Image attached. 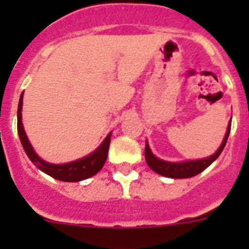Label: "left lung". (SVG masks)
<instances>
[{"label": "left lung", "mask_w": 249, "mask_h": 249, "mask_svg": "<svg viewBox=\"0 0 249 249\" xmlns=\"http://www.w3.org/2000/svg\"><path fill=\"white\" fill-rule=\"evenodd\" d=\"M231 123H232V118H231L230 123H228L226 136H224L223 141H222L221 146H219V148L217 149L212 156H210V157L202 158V160H183V162H169V160H164L156 157V156L152 153L151 148H149L148 142H146L144 157H146L147 164H148V167L152 171H155L156 173L163 176V177L190 178L193 177V176H197L198 173L203 172L207 167L211 166V164L219 157V155H221L222 151H223L224 146L227 143L228 136H230L231 132Z\"/></svg>", "instance_id": "8db88e82"}]
</instances>
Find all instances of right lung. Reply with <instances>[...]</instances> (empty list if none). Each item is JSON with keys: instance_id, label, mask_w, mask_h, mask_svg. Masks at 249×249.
<instances>
[{"instance_id": "right-lung-1", "label": "right lung", "mask_w": 249, "mask_h": 249, "mask_svg": "<svg viewBox=\"0 0 249 249\" xmlns=\"http://www.w3.org/2000/svg\"><path fill=\"white\" fill-rule=\"evenodd\" d=\"M22 103H23V92L21 93L18 108H17V131H18L19 140H21L22 147L25 149L26 155L28 156L31 162L37 168L41 169L46 175L53 177L54 179L63 182H80L100 172L101 168L105 164L106 160H107L112 132H109L108 135H107V137L103 140L100 147H97V149H94L89 156L80 158V160H72V162H68V163H50V162L42 160L37 155L32 144L28 141L25 128H23V123H22Z\"/></svg>"}]
</instances>
